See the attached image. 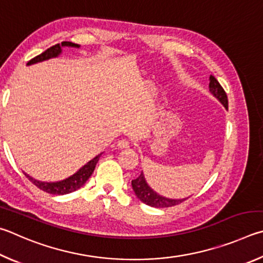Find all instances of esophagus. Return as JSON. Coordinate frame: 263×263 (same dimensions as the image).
Wrapping results in <instances>:
<instances>
[{"mask_svg": "<svg viewBox=\"0 0 263 263\" xmlns=\"http://www.w3.org/2000/svg\"><path fill=\"white\" fill-rule=\"evenodd\" d=\"M118 148L120 149H126V148H129V141L127 140H120L118 142Z\"/></svg>", "mask_w": 263, "mask_h": 263, "instance_id": "1", "label": "esophagus"}]
</instances>
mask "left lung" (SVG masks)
Segmentation results:
<instances>
[{
    "mask_svg": "<svg viewBox=\"0 0 263 263\" xmlns=\"http://www.w3.org/2000/svg\"><path fill=\"white\" fill-rule=\"evenodd\" d=\"M209 81L210 93L228 109V96L225 93L224 89L220 86L218 81L213 75H210ZM132 187L135 195L137 196V199L141 200L145 204L154 206V208H167V206H173L181 203V202L188 199V197H185V199H170V197H165L158 194L157 192H155L148 185L143 172H141L139 177L134 179V180H132Z\"/></svg>",
    "mask_w": 263,
    "mask_h": 263,
    "instance_id": "obj_1",
    "label": "left lung"
}]
</instances>
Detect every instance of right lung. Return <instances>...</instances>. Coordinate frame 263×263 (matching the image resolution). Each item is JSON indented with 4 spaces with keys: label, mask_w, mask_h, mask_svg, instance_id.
<instances>
[{
    "label": "right lung",
    "mask_w": 263,
    "mask_h": 263,
    "mask_svg": "<svg viewBox=\"0 0 263 263\" xmlns=\"http://www.w3.org/2000/svg\"><path fill=\"white\" fill-rule=\"evenodd\" d=\"M63 47L80 48L81 46L77 44L70 43V41H63V43H61V44L52 46V47L46 49L44 53H41L40 55H38V57H35L34 59L30 60V61L27 62V66H31V64H35V63H39L43 61H47V60H49V59H55V58L60 57L62 53ZM101 155H103V153L99 154L98 156H96V157L93 159H91L90 162H87L84 166H82L77 172L73 173L72 176L63 179V180H60V181H49V182L40 181V180H36V179H34L33 177L29 176V174L25 172H24V174L27 178H29V180L32 183H34L36 187L40 188V190H43L44 192L49 193V194H54V195L69 194V193L75 192L78 190V188H81L82 186L85 185L87 179H89L91 177V174L93 173L96 165H97V163H98V160H99Z\"/></svg>",
    "instance_id": "obj_1"
}]
</instances>
